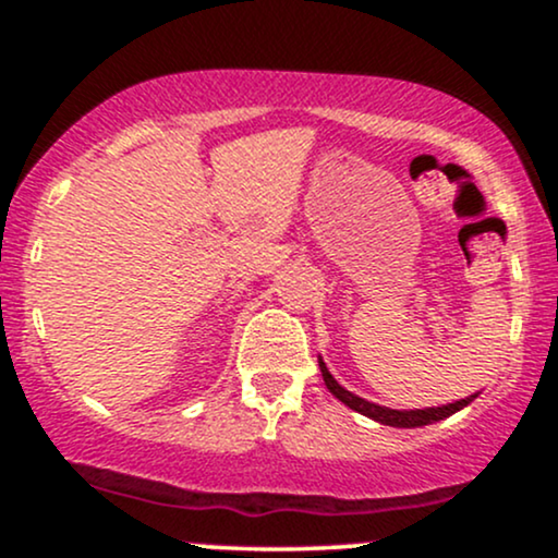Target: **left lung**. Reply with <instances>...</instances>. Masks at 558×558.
<instances>
[{"label":"left lung","instance_id":"1","mask_svg":"<svg viewBox=\"0 0 558 558\" xmlns=\"http://www.w3.org/2000/svg\"><path fill=\"white\" fill-rule=\"evenodd\" d=\"M319 373H323V380L325 386L332 396H336L338 401H343L345 407L354 409V412L364 414V417L380 422V425H390V427H422V425H433V422H440L446 417H451V414H457L459 409H464L466 403H472L477 399L475 396H466L462 401H453V403H446V407H427V409H388V407H380V403H373L367 399H360L356 393H351V390H345L343 386H338V380L328 373V367H325V362L319 360Z\"/></svg>","mask_w":558,"mask_h":558}]
</instances>
